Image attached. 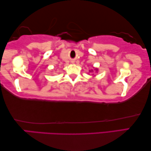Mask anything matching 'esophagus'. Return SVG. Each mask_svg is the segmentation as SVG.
I'll list each match as a JSON object with an SVG mask.
<instances>
[{"instance_id": "esophagus-1", "label": "esophagus", "mask_w": 151, "mask_h": 151, "mask_svg": "<svg viewBox=\"0 0 151 151\" xmlns=\"http://www.w3.org/2000/svg\"><path fill=\"white\" fill-rule=\"evenodd\" d=\"M72 63H73V61H72Z\"/></svg>"}]
</instances>
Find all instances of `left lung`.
I'll return each mask as SVG.
<instances>
[{
	"label": "left lung",
	"mask_w": 151,
	"mask_h": 151,
	"mask_svg": "<svg viewBox=\"0 0 151 151\" xmlns=\"http://www.w3.org/2000/svg\"><path fill=\"white\" fill-rule=\"evenodd\" d=\"M96 71H97V70H96Z\"/></svg>",
	"instance_id": "8db88e82"
}]
</instances>
